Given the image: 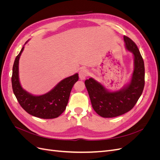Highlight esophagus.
<instances>
[{
    "label": "esophagus",
    "mask_w": 160,
    "mask_h": 160,
    "mask_svg": "<svg viewBox=\"0 0 160 160\" xmlns=\"http://www.w3.org/2000/svg\"><path fill=\"white\" fill-rule=\"evenodd\" d=\"M88 75H89V71H88V70L87 69L83 68V69H81L79 71V78L81 79H82V80L85 79Z\"/></svg>",
    "instance_id": "34e87169"
}]
</instances>
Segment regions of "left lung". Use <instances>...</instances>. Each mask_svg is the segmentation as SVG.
<instances>
[{
    "instance_id": "obj_1",
    "label": "left lung",
    "mask_w": 160,
    "mask_h": 160,
    "mask_svg": "<svg viewBox=\"0 0 160 160\" xmlns=\"http://www.w3.org/2000/svg\"><path fill=\"white\" fill-rule=\"evenodd\" d=\"M126 49L134 58V70L129 83L117 91H109L93 78L85 81L92 107L103 118H115L128 112L136 104L142 95L145 85V67L143 58L136 44L124 36Z\"/></svg>"
}]
</instances>
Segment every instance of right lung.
Returning <instances> with one entry per match:
<instances>
[{"mask_svg":"<svg viewBox=\"0 0 160 160\" xmlns=\"http://www.w3.org/2000/svg\"><path fill=\"white\" fill-rule=\"evenodd\" d=\"M23 50L24 47L16 57L12 67L11 81L14 95L21 107L30 115L42 119L58 118L66 109L71 91L79 79L78 73L62 79L44 95H33L24 90L19 81L18 62Z\"/></svg>","mask_w":160,"mask_h":160,"instance_id":"1","label":"right lung"}]
</instances>
